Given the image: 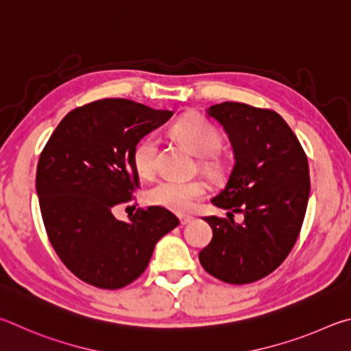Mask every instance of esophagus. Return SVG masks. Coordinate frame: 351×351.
Segmentation results:
<instances>
[{
    "label": "esophagus",
    "instance_id": "34e87169",
    "mask_svg": "<svg viewBox=\"0 0 351 351\" xmlns=\"http://www.w3.org/2000/svg\"><path fill=\"white\" fill-rule=\"evenodd\" d=\"M179 219H180V223H182V225H186V223L193 222V220H194V217L189 216V214H180Z\"/></svg>",
    "mask_w": 351,
    "mask_h": 351
}]
</instances>
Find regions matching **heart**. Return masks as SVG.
Instances as JSON below:
<instances>
[{
    "label": "heart",
    "mask_w": 351,
    "mask_h": 351,
    "mask_svg": "<svg viewBox=\"0 0 351 351\" xmlns=\"http://www.w3.org/2000/svg\"><path fill=\"white\" fill-rule=\"evenodd\" d=\"M172 131L189 149L200 157H210L219 151L222 145V135L204 117L188 114L174 123ZM157 137L145 135L135 143L132 149V163L141 177H151L156 172L157 163ZM205 166L213 168V163L205 160ZM208 186L204 180H176L163 179L146 191V200L149 205L165 208L174 213H185L191 210L195 202L204 197Z\"/></svg>",
    "instance_id": "b5f03b06"
}]
</instances>
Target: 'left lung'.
Returning a JSON list of instances; mask_svg holds the SVG:
<instances>
[{
    "instance_id": "left-lung-1",
    "label": "left lung",
    "mask_w": 351,
    "mask_h": 351,
    "mask_svg": "<svg viewBox=\"0 0 351 351\" xmlns=\"http://www.w3.org/2000/svg\"><path fill=\"white\" fill-rule=\"evenodd\" d=\"M208 115L223 126L234 151L228 182L211 202L242 213L245 220L239 225L230 216L205 217L213 239L199 261L226 284H251L273 273L298 241L310 197L308 160L271 109L225 101Z\"/></svg>"
}]
</instances>
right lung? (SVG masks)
Listing matches in <instances>:
<instances>
[{
    "label": "right lung",
    "instance_id": "add662e5",
    "mask_svg": "<svg viewBox=\"0 0 351 351\" xmlns=\"http://www.w3.org/2000/svg\"><path fill=\"white\" fill-rule=\"evenodd\" d=\"M171 115L125 98L97 100L71 110L41 151L35 185L49 242L86 284L129 285L146 269L156 243L180 223L158 206L138 208L129 222L112 214L138 188L135 143Z\"/></svg>",
    "mask_w": 351,
    "mask_h": 351
}]
</instances>
